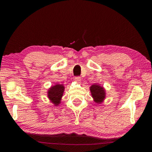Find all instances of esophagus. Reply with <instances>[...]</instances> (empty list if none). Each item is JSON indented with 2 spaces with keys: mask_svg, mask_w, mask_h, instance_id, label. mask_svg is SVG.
<instances>
[{
  "mask_svg": "<svg viewBox=\"0 0 152 152\" xmlns=\"http://www.w3.org/2000/svg\"><path fill=\"white\" fill-rule=\"evenodd\" d=\"M75 80L76 82H78V83H80L81 81H82V80H81L80 77H76L75 78Z\"/></svg>",
  "mask_w": 152,
  "mask_h": 152,
  "instance_id": "obj_1",
  "label": "esophagus"
}]
</instances>
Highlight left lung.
Wrapping results in <instances>:
<instances>
[{
  "label": "left lung",
  "mask_w": 152,
  "mask_h": 152,
  "mask_svg": "<svg viewBox=\"0 0 152 152\" xmlns=\"http://www.w3.org/2000/svg\"><path fill=\"white\" fill-rule=\"evenodd\" d=\"M91 96L96 104H101L106 97V91L102 86L98 84H94L90 87Z\"/></svg>",
  "instance_id": "left-lung-1"
}]
</instances>
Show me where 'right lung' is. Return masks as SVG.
Returning a JSON list of instances; mask_svg holds the SVG:
<instances>
[{
    "label": "right lung",
    "mask_w": 152,
    "mask_h": 152,
    "mask_svg": "<svg viewBox=\"0 0 152 152\" xmlns=\"http://www.w3.org/2000/svg\"><path fill=\"white\" fill-rule=\"evenodd\" d=\"M64 89H65V87L64 86L63 84H57L51 86L48 90V97L55 107H58L61 103V99L63 96Z\"/></svg>",
    "instance_id": "1"
}]
</instances>
